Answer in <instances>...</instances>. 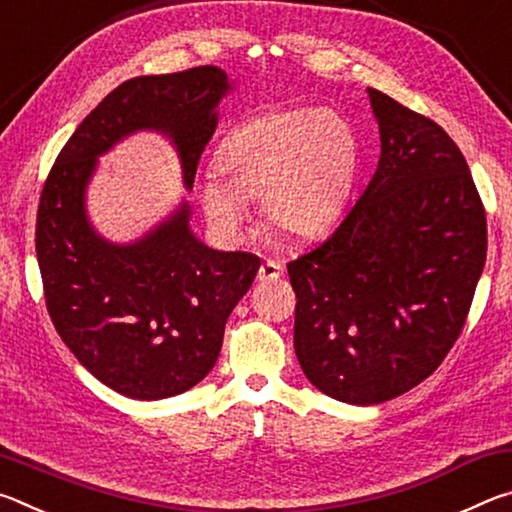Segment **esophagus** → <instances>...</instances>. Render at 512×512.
<instances>
[{
  "label": "esophagus",
  "instance_id": "esophagus-1",
  "mask_svg": "<svg viewBox=\"0 0 512 512\" xmlns=\"http://www.w3.org/2000/svg\"><path fill=\"white\" fill-rule=\"evenodd\" d=\"M284 273V266L280 262H275V259H266V262L259 266L257 271V280L259 282H271L277 280Z\"/></svg>",
  "mask_w": 512,
  "mask_h": 512
}]
</instances>
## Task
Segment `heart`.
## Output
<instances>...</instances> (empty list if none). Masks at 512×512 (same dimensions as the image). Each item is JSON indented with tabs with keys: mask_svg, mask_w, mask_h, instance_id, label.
<instances>
[{
	"mask_svg": "<svg viewBox=\"0 0 512 512\" xmlns=\"http://www.w3.org/2000/svg\"><path fill=\"white\" fill-rule=\"evenodd\" d=\"M359 137L334 110L284 108L225 133L214 169L198 185L205 214L221 228L246 219L248 196H262L268 225L314 239L341 219L359 171Z\"/></svg>",
	"mask_w": 512,
	"mask_h": 512,
	"instance_id": "heart-1",
	"label": "heart"
}]
</instances>
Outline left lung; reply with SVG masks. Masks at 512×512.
<instances>
[{
    "label": "left lung",
    "instance_id": "obj_1",
    "mask_svg": "<svg viewBox=\"0 0 512 512\" xmlns=\"http://www.w3.org/2000/svg\"><path fill=\"white\" fill-rule=\"evenodd\" d=\"M368 94L381 135L375 176L339 228L287 264L302 372L359 406L436 372L463 332L488 250L485 207L452 137Z\"/></svg>",
    "mask_w": 512,
    "mask_h": 512
}]
</instances>
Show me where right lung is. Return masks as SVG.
Wrapping results in <instances>:
<instances>
[{"label":"right lung","instance_id":"1","mask_svg":"<svg viewBox=\"0 0 512 512\" xmlns=\"http://www.w3.org/2000/svg\"><path fill=\"white\" fill-rule=\"evenodd\" d=\"M228 88L214 65L124 81L81 121L42 187L36 253L51 323L101 384L133 400L185 393L214 368L259 257L203 246L187 205L137 244L112 246L85 219V183L99 153L155 128L176 144L192 187Z\"/></svg>","mask_w":512,"mask_h":512}]
</instances>
